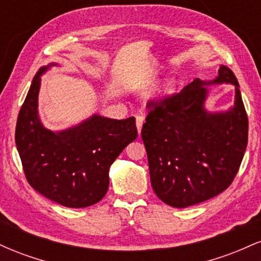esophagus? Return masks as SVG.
<instances>
[{
  "mask_svg": "<svg viewBox=\"0 0 261 261\" xmlns=\"http://www.w3.org/2000/svg\"><path fill=\"white\" fill-rule=\"evenodd\" d=\"M143 122H145V116L136 115V126H137V131H139V135L141 133V128H142Z\"/></svg>",
  "mask_w": 261,
  "mask_h": 261,
  "instance_id": "esophagus-1",
  "label": "esophagus"
}]
</instances>
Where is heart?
I'll return each mask as SVG.
<instances>
[{"mask_svg":"<svg viewBox=\"0 0 261 261\" xmlns=\"http://www.w3.org/2000/svg\"><path fill=\"white\" fill-rule=\"evenodd\" d=\"M167 86H168V85H167Z\"/></svg>","mask_w":261,"mask_h":261,"instance_id":"1","label":"heart"}]
</instances>
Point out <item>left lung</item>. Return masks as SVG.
Wrapping results in <instances>:
<instances>
[{
  "mask_svg": "<svg viewBox=\"0 0 261 261\" xmlns=\"http://www.w3.org/2000/svg\"><path fill=\"white\" fill-rule=\"evenodd\" d=\"M236 86L235 106L211 114L203 108L211 83ZM141 136L155 195L173 207L212 199L234 180L248 143V115L239 83L227 66L212 82L196 79L179 93L149 100Z\"/></svg>",
  "mask_w": 261,
  "mask_h": 261,
  "instance_id": "obj_1",
  "label": "left lung"
}]
</instances>
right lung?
I'll use <instances>...</instances> for the list:
<instances>
[{"mask_svg":"<svg viewBox=\"0 0 261 261\" xmlns=\"http://www.w3.org/2000/svg\"><path fill=\"white\" fill-rule=\"evenodd\" d=\"M50 66L35 74L18 114V153L34 190L66 207H87L103 199L110 166L137 137L135 118L115 120L93 115L61 133L46 130L38 116V94L40 76Z\"/></svg>","mask_w":261,"mask_h":261,"instance_id":"1","label":"right lung"}]
</instances>
